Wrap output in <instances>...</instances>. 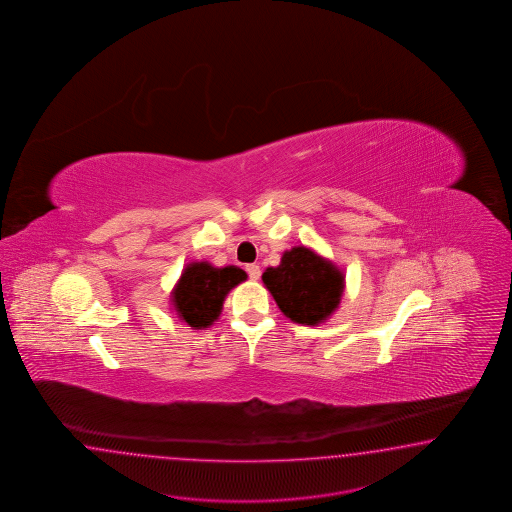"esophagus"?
Returning <instances> with one entry per match:
<instances>
[{"instance_id":"esophagus-1","label":"esophagus","mask_w":512,"mask_h":512,"mask_svg":"<svg viewBox=\"0 0 512 512\" xmlns=\"http://www.w3.org/2000/svg\"><path fill=\"white\" fill-rule=\"evenodd\" d=\"M246 272H248L249 279H253V281L261 278V268L257 264H248Z\"/></svg>"}]
</instances>
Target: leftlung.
Instances as JSON below:
<instances>
[{
  "label": "left lung",
  "instance_id": "8db88e82",
  "mask_svg": "<svg viewBox=\"0 0 512 512\" xmlns=\"http://www.w3.org/2000/svg\"><path fill=\"white\" fill-rule=\"evenodd\" d=\"M264 285L279 310L300 325H317L338 308L343 274L308 248L285 251L281 264L266 268Z\"/></svg>",
  "mask_w": 512,
  "mask_h": 512
}]
</instances>
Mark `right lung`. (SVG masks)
I'll return each mask as SVG.
<instances>
[{
  "mask_svg": "<svg viewBox=\"0 0 512 512\" xmlns=\"http://www.w3.org/2000/svg\"><path fill=\"white\" fill-rule=\"evenodd\" d=\"M246 278V272L238 266L214 268L208 263L189 264L172 293L178 315L193 328L212 325L219 317L227 293Z\"/></svg>",
  "mask_w": 512,
  "mask_h": 512,
  "instance_id": "1",
  "label": "right lung"
}]
</instances>
